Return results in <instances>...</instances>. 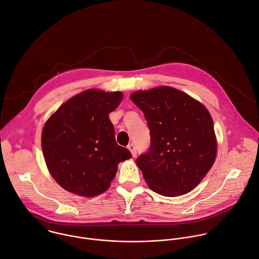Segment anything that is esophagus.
Here are the masks:
<instances>
[{
    "label": "esophagus",
    "instance_id": "esophagus-1",
    "mask_svg": "<svg viewBox=\"0 0 259 259\" xmlns=\"http://www.w3.org/2000/svg\"><path fill=\"white\" fill-rule=\"evenodd\" d=\"M127 149L131 151L133 157H136V156H137V149H136V146H135L134 144H130V145L127 146Z\"/></svg>",
    "mask_w": 259,
    "mask_h": 259
}]
</instances>
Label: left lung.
Returning a JSON list of instances; mask_svg holds the SVG:
<instances>
[{"mask_svg": "<svg viewBox=\"0 0 259 259\" xmlns=\"http://www.w3.org/2000/svg\"><path fill=\"white\" fill-rule=\"evenodd\" d=\"M147 120L151 144L136 162L149 187L164 196L192 190L211 168L217 154L207 109L172 87L131 95Z\"/></svg>", "mask_w": 259, "mask_h": 259, "instance_id": "1", "label": "left lung"}]
</instances>
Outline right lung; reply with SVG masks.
<instances>
[{"instance_id": "1", "label": "right lung", "mask_w": 259, "mask_h": 259, "mask_svg": "<svg viewBox=\"0 0 259 259\" xmlns=\"http://www.w3.org/2000/svg\"><path fill=\"white\" fill-rule=\"evenodd\" d=\"M120 92L90 89L63 104L45 124L41 147L48 168L66 190L95 196L110 186L117 165L132 157L115 142L108 114Z\"/></svg>"}]
</instances>
